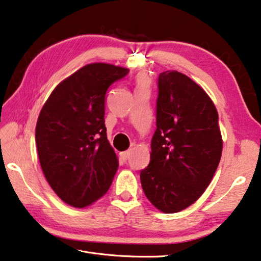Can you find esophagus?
Listing matches in <instances>:
<instances>
[{"label":"esophagus","instance_id":"esophagus-1","mask_svg":"<svg viewBox=\"0 0 261 261\" xmlns=\"http://www.w3.org/2000/svg\"><path fill=\"white\" fill-rule=\"evenodd\" d=\"M129 155H130V151H125V152H121V153H120V156L123 158L124 161H126L127 159L129 158Z\"/></svg>","mask_w":261,"mask_h":261}]
</instances>
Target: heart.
<instances>
[{
    "instance_id": "1",
    "label": "heart",
    "mask_w": 261,
    "mask_h": 261,
    "mask_svg": "<svg viewBox=\"0 0 261 261\" xmlns=\"http://www.w3.org/2000/svg\"><path fill=\"white\" fill-rule=\"evenodd\" d=\"M142 84H144V86H146V80L144 77L138 79V86H142Z\"/></svg>"
}]
</instances>
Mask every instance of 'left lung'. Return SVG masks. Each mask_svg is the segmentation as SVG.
<instances>
[{
	"label": "left lung",
	"mask_w": 261,
	"mask_h": 261,
	"mask_svg": "<svg viewBox=\"0 0 261 261\" xmlns=\"http://www.w3.org/2000/svg\"><path fill=\"white\" fill-rule=\"evenodd\" d=\"M158 88L151 161L140 177L147 199L171 214L194 204L208 187L223 141L217 110L197 83L166 71L159 75Z\"/></svg>",
	"instance_id": "8db88e82"
}]
</instances>
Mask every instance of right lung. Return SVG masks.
Wrapping results in <instances>:
<instances>
[{
  "label": "right lung",
  "mask_w": 261,
  "mask_h": 261,
  "mask_svg": "<svg viewBox=\"0 0 261 261\" xmlns=\"http://www.w3.org/2000/svg\"><path fill=\"white\" fill-rule=\"evenodd\" d=\"M128 72L111 64H89L58 84L41 108L36 145L42 172L58 197L76 208L102 197L118 169L107 140L105 98Z\"/></svg>",
  "instance_id": "1"
}]
</instances>
